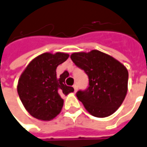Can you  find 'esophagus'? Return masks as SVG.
<instances>
[{"label":"esophagus","instance_id":"esophagus-1","mask_svg":"<svg viewBox=\"0 0 147 147\" xmlns=\"http://www.w3.org/2000/svg\"><path fill=\"white\" fill-rule=\"evenodd\" d=\"M73 88H74V90H75V91H76L77 90H78V85H77L76 84H74V85H73Z\"/></svg>","mask_w":147,"mask_h":147}]
</instances>
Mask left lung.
<instances>
[{
	"mask_svg": "<svg viewBox=\"0 0 147 147\" xmlns=\"http://www.w3.org/2000/svg\"><path fill=\"white\" fill-rule=\"evenodd\" d=\"M71 59L88 75V88L76 96L93 116L104 118L115 112L127 92L128 71L118 60L98 50L76 52Z\"/></svg>",
	"mask_w": 147,
	"mask_h": 147,
	"instance_id": "1",
	"label": "left lung"
}]
</instances>
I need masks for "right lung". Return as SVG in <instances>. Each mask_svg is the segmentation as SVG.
Wrapping results in <instances>:
<instances>
[{
  "label": "right lung",
  "mask_w": 147,
  "mask_h": 147,
  "mask_svg": "<svg viewBox=\"0 0 147 147\" xmlns=\"http://www.w3.org/2000/svg\"><path fill=\"white\" fill-rule=\"evenodd\" d=\"M68 57L67 53L46 52L32 59L21 74L17 92L32 116L45 121L54 119L63 107L62 96L74 91L65 84L67 71L56 76V67Z\"/></svg>",
  "instance_id": "1"
}]
</instances>
